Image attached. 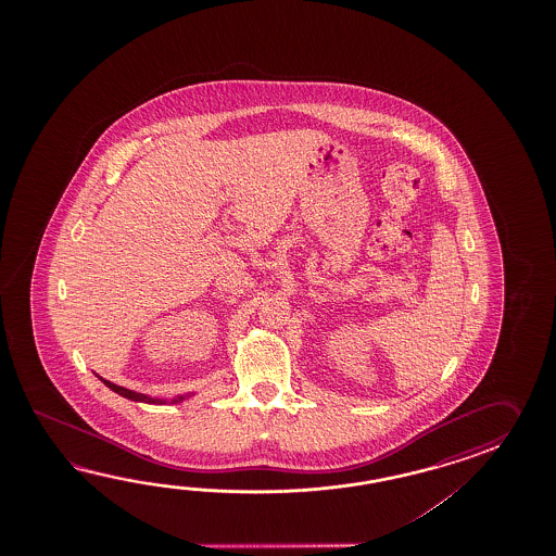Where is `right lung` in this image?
Wrapping results in <instances>:
<instances>
[{
    "label": "right lung",
    "instance_id": "obj_1",
    "mask_svg": "<svg viewBox=\"0 0 556 556\" xmlns=\"http://www.w3.org/2000/svg\"><path fill=\"white\" fill-rule=\"evenodd\" d=\"M94 376H97V374H94ZM97 378L101 379V381L105 383L109 390L115 391V393H118L121 397H127V400H130V402L154 403V405H165V403L185 402V400H189L190 397V395H178V397H173V400H163V397H151V395H147V393H139V391L127 390V388H123V386H117V383H113V381H109V379L101 378V376H97Z\"/></svg>",
    "mask_w": 556,
    "mask_h": 556
}]
</instances>
